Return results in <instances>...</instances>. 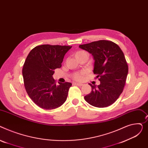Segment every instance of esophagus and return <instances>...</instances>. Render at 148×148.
<instances>
[{"label": "esophagus", "mask_w": 148, "mask_h": 148, "mask_svg": "<svg viewBox=\"0 0 148 148\" xmlns=\"http://www.w3.org/2000/svg\"><path fill=\"white\" fill-rule=\"evenodd\" d=\"M73 85H77V86H81L83 85L82 84H81V83H77V82H73Z\"/></svg>", "instance_id": "1"}]
</instances>
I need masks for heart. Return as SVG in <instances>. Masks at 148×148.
Here are the masks:
<instances>
[{
	"label": "heart",
	"mask_w": 148,
	"mask_h": 148,
	"mask_svg": "<svg viewBox=\"0 0 148 148\" xmlns=\"http://www.w3.org/2000/svg\"><path fill=\"white\" fill-rule=\"evenodd\" d=\"M83 53H85V52L83 51H78L75 54V57L77 56H79L81 54H83ZM85 71H82L81 72H77V73H76L74 74L73 77V79L76 81H81L83 79L84 76L85 75Z\"/></svg>",
	"instance_id": "1"
}]
</instances>
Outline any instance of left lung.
<instances>
[{
    "instance_id": "left-lung-1",
    "label": "left lung",
    "mask_w": 148,
    "mask_h": 148,
    "mask_svg": "<svg viewBox=\"0 0 148 148\" xmlns=\"http://www.w3.org/2000/svg\"><path fill=\"white\" fill-rule=\"evenodd\" d=\"M79 47L91 54L94 60L93 72L100 81L92 85L91 91L84 99L97 108L108 107L123 92L128 72L124 54L119 47L112 41L100 40Z\"/></svg>"
}]
</instances>
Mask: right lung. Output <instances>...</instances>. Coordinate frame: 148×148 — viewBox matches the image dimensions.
Instances as JSON below:
<instances>
[{
  "mask_svg": "<svg viewBox=\"0 0 148 148\" xmlns=\"http://www.w3.org/2000/svg\"><path fill=\"white\" fill-rule=\"evenodd\" d=\"M71 46L42 45L29 53L23 67L24 86L29 96L40 108L51 110L66 101L71 82H58L53 77Z\"/></svg>",
  "mask_w": 148,
  "mask_h": 148,
  "instance_id": "1",
  "label": "right lung"
}]
</instances>
